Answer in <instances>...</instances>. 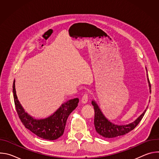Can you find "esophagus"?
Listing matches in <instances>:
<instances>
[{
    "label": "esophagus",
    "mask_w": 159,
    "mask_h": 159,
    "mask_svg": "<svg viewBox=\"0 0 159 159\" xmlns=\"http://www.w3.org/2000/svg\"><path fill=\"white\" fill-rule=\"evenodd\" d=\"M81 101L83 104H86L88 101V96H87V94H85L82 98V99H81Z\"/></svg>",
    "instance_id": "obj_1"
}]
</instances>
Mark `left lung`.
<instances>
[{
  "mask_svg": "<svg viewBox=\"0 0 159 159\" xmlns=\"http://www.w3.org/2000/svg\"><path fill=\"white\" fill-rule=\"evenodd\" d=\"M148 77V76H147ZM148 82L150 87V92L151 93V86L150 81L148 79ZM92 104L94 106L95 111V116H94V126L95 129L98 134H99L102 137L104 138H115L120 136L124 135L131 130H133L139 123L140 122L143 118L146 109L142 114L133 123L126 125H118L110 122L103 115V113L101 111L99 107L96 104L95 101H92Z\"/></svg>",
  "mask_w": 159,
  "mask_h": 159,
  "instance_id": "left-lung-1",
  "label": "left lung"
}]
</instances>
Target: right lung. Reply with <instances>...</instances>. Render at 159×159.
<instances>
[{
  "instance_id": "1",
  "label": "right lung",
  "mask_w": 159,
  "mask_h": 159,
  "mask_svg": "<svg viewBox=\"0 0 159 159\" xmlns=\"http://www.w3.org/2000/svg\"><path fill=\"white\" fill-rule=\"evenodd\" d=\"M14 104L18 116L22 124L38 137L48 140L58 139L63 135L68 117L77 107L79 99L75 98L66 101L49 117L44 119H34L30 116L20 104L16 92L15 80L13 82Z\"/></svg>"
}]
</instances>
